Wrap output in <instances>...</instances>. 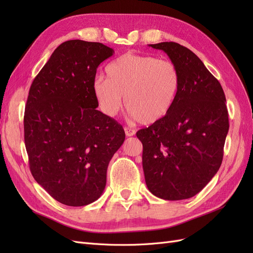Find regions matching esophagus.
I'll return each instance as SVG.
<instances>
[{"instance_id":"obj_1","label":"esophagus","mask_w":253,"mask_h":253,"mask_svg":"<svg viewBox=\"0 0 253 253\" xmlns=\"http://www.w3.org/2000/svg\"><path fill=\"white\" fill-rule=\"evenodd\" d=\"M125 132H126V135L127 136V137H129V136H133V135H135V129H133V128H131V127H125Z\"/></svg>"}]
</instances>
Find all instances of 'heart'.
<instances>
[{
  "instance_id": "b5f03b06",
  "label": "heart",
  "mask_w": 253,
  "mask_h": 253,
  "mask_svg": "<svg viewBox=\"0 0 253 253\" xmlns=\"http://www.w3.org/2000/svg\"><path fill=\"white\" fill-rule=\"evenodd\" d=\"M93 93L100 111L116 116L125 104L129 116L150 126L163 120L172 110L180 89V74L172 61L126 52L105 67Z\"/></svg>"
}]
</instances>
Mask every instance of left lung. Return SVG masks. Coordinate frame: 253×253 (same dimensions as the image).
Returning <instances> with one entry per match:
<instances>
[{
  "label": "left lung",
  "mask_w": 253,
  "mask_h": 253,
  "mask_svg": "<svg viewBox=\"0 0 253 253\" xmlns=\"http://www.w3.org/2000/svg\"><path fill=\"white\" fill-rule=\"evenodd\" d=\"M149 46L164 50L178 67L180 89L171 112L136 134L143 147L144 179L159 198L187 200L201 192L223 162L229 131L226 97L189 48L175 42Z\"/></svg>",
  "instance_id": "obj_1"
}]
</instances>
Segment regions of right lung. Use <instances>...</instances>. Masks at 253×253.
<instances>
[{"instance_id":"obj_1","label":"right lung","mask_w":253,"mask_h":253,"mask_svg":"<svg viewBox=\"0 0 253 253\" xmlns=\"http://www.w3.org/2000/svg\"><path fill=\"white\" fill-rule=\"evenodd\" d=\"M102 43L70 40L34 79L24 114V140L34 178L59 203L80 207L103 193L106 171L126 134L98 108L97 67L113 56Z\"/></svg>"}]
</instances>
